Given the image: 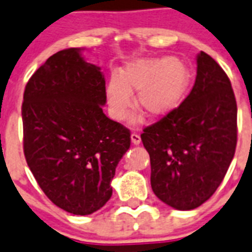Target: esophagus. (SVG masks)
<instances>
[{"label": "esophagus", "instance_id": "esophagus-1", "mask_svg": "<svg viewBox=\"0 0 252 252\" xmlns=\"http://www.w3.org/2000/svg\"><path fill=\"white\" fill-rule=\"evenodd\" d=\"M130 138H132V143L135 144V146L141 143V137H139V134H137V133H132Z\"/></svg>", "mask_w": 252, "mask_h": 252}]
</instances>
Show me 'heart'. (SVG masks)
Listing matches in <instances>:
<instances>
[{
  "label": "heart",
  "instance_id": "heart-1",
  "mask_svg": "<svg viewBox=\"0 0 252 252\" xmlns=\"http://www.w3.org/2000/svg\"><path fill=\"white\" fill-rule=\"evenodd\" d=\"M189 84V72L174 58H144L128 63L120 76L113 74L106 86L109 106L117 119L132 109V93L137 106L150 118L163 117L178 106Z\"/></svg>",
  "mask_w": 252,
  "mask_h": 252
}]
</instances>
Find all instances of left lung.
I'll use <instances>...</instances> for the list:
<instances>
[{"mask_svg": "<svg viewBox=\"0 0 252 252\" xmlns=\"http://www.w3.org/2000/svg\"><path fill=\"white\" fill-rule=\"evenodd\" d=\"M196 64L189 95L141 134L153 192L179 211L195 209L213 195L237 144V104L228 76L204 52Z\"/></svg>", "mask_w": 252, "mask_h": 252, "instance_id": "8db88e82", "label": "left lung"}]
</instances>
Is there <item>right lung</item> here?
I'll use <instances>...</instances> for the list:
<instances>
[{
    "instance_id": "right-lung-1",
    "label": "right lung",
    "mask_w": 252,
    "mask_h": 252,
    "mask_svg": "<svg viewBox=\"0 0 252 252\" xmlns=\"http://www.w3.org/2000/svg\"><path fill=\"white\" fill-rule=\"evenodd\" d=\"M80 50H61L35 71L21 115L24 155L40 189L63 211L87 216L110 199L130 132L104 114L105 78Z\"/></svg>"
}]
</instances>
